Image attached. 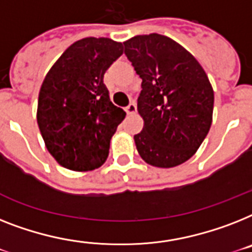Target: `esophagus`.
<instances>
[{
    "label": "esophagus",
    "instance_id": "34e87169",
    "mask_svg": "<svg viewBox=\"0 0 252 252\" xmlns=\"http://www.w3.org/2000/svg\"><path fill=\"white\" fill-rule=\"evenodd\" d=\"M126 114H128V115H134V114H136V112H137L136 103H134V102L129 103V105L126 106Z\"/></svg>",
    "mask_w": 252,
    "mask_h": 252
}]
</instances>
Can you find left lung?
<instances>
[{"label":"left lung","instance_id":"8db88e82","mask_svg":"<svg viewBox=\"0 0 252 252\" xmlns=\"http://www.w3.org/2000/svg\"><path fill=\"white\" fill-rule=\"evenodd\" d=\"M124 46L142 79L137 111L144 128L134 134L137 151L159 168L183 164L197 153L211 126V83L197 59L167 36L140 34Z\"/></svg>","mask_w":252,"mask_h":252}]
</instances>
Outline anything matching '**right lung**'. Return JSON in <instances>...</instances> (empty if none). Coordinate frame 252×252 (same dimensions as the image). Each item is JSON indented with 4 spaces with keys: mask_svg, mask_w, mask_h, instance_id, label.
Wrapping results in <instances>:
<instances>
[{
    "mask_svg": "<svg viewBox=\"0 0 252 252\" xmlns=\"http://www.w3.org/2000/svg\"><path fill=\"white\" fill-rule=\"evenodd\" d=\"M122 54V42L81 38L46 73L38 93L37 124L48 151L64 168L93 171L107 159L126 112L110 101L103 76Z\"/></svg>",
    "mask_w": 252,
    "mask_h": 252,
    "instance_id": "add662e5",
    "label": "right lung"
}]
</instances>
